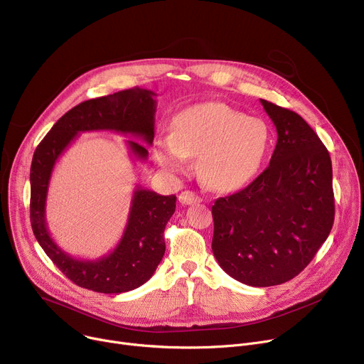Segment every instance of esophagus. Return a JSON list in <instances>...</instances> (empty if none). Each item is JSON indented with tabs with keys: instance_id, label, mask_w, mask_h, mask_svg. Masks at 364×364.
I'll return each mask as SVG.
<instances>
[{
	"instance_id": "34e87169",
	"label": "esophagus",
	"mask_w": 364,
	"mask_h": 364,
	"mask_svg": "<svg viewBox=\"0 0 364 364\" xmlns=\"http://www.w3.org/2000/svg\"><path fill=\"white\" fill-rule=\"evenodd\" d=\"M178 200H180L181 205H194V203H200V202H202V199H200L199 196H197V194L193 193V191H188V190L183 191V193L178 196Z\"/></svg>"
}]
</instances>
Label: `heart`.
Listing matches in <instances>:
<instances>
[{
  "mask_svg": "<svg viewBox=\"0 0 364 364\" xmlns=\"http://www.w3.org/2000/svg\"><path fill=\"white\" fill-rule=\"evenodd\" d=\"M269 127L223 103L186 109L174 120L173 135L159 138L154 154L164 170L183 174L188 156H199L197 171L216 191H235L258 173L269 149Z\"/></svg>",
  "mask_w": 364,
  "mask_h": 364,
  "instance_id": "obj_1",
  "label": "heart"
}]
</instances>
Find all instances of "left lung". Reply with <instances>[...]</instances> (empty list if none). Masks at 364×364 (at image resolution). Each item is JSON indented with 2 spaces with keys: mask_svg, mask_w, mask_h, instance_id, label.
I'll return each instance as SVG.
<instances>
[{
  "mask_svg": "<svg viewBox=\"0 0 364 364\" xmlns=\"http://www.w3.org/2000/svg\"><path fill=\"white\" fill-rule=\"evenodd\" d=\"M277 130L270 165L212 206V250L235 280L267 287L299 274L334 223L331 158L297 113L259 100Z\"/></svg>",
  "mask_w": 364,
  "mask_h": 364,
  "instance_id": "obj_1",
  "label": "left lung"
}]
</instances>
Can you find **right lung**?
<instances>
[{"label":"right lung","instance_id":"obj_1","mask_svg":"<svg viewBox=\"0 0 364 364\" xmlns=\"http://www.w3.org/2000/svg\"><path fill=\"white\" fill-rule=\"evenodd\" d=\"M156 94L130 88L87 100L65 113L35 151L30 168V222L38 242L55 266L77 286L98 293L134 290L155 273L165 252L164 229L176 212L177 197L161 196L136 186L123 235L116 248L97 259H81L65 252L46 226V197L58 158L82 132L112 130L141 138L152 145ZM135 158L145 161L148 149L127 141Z\"/></svg>","mask_w":364,"mask_h":364}]
</instances>
